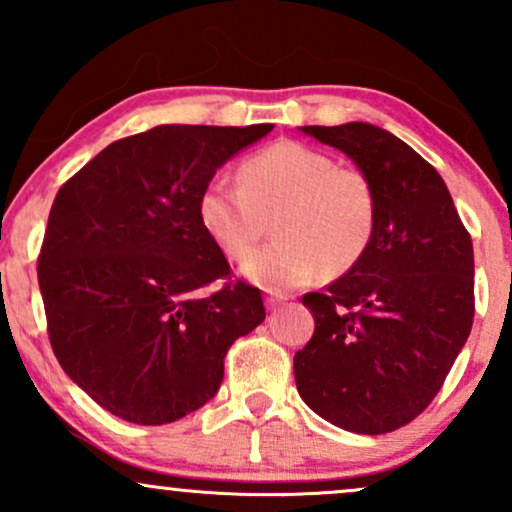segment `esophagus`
Masks as SVG:
<instances>
[{
    "label": "esophagus",
    "mask_w": 512,
    "mask_h": 512,
    "mask_svg": "<svg viewBox=\"0 0 512 512\" xmlns=\"http://www.w3.org/2000/svg\"><path fill=\"white\" fill-rule=\"evenodd\" d=\"M284 303H286V296H281V293H267V296H264V305H267L269 310H276Z\"/></svg>",
    "instance_id": "1"
}]
</instances>
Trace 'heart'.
<instances>
[{"label": "heart", "instance_id": "1", "mask_svg": "<svg viewBox=\"0 0 512 512\" xmlns=\"http://www.w3.org/2000/svg\"><path fill=\"white\" fill-rule=\"evenodd\" d=\"M214 180L199 197V221L231 260L243 262L273 219L277 238L245 262L269 289H296L320 272L344 274L366 255L378 202L368 175L301 142H276Z\"/></svg>", "mask_w": 512, "mask_h": 512}]
</instances>
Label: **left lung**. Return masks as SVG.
<instances>
[{"label":"left lung","instance_id":"8db88e82","mask_svg":"<svg viewBox=\"0 0 512 512\" xmlns=\"http://www.w3.org/2000/svg\"><path fill=\"white\" fill-rule=\"evenodd\" d=\"M368 175L378 202L366 255L305 293L313 339L293 356L303 402L363 436L397 431L448 378L474 320V250L438 170L368 122L303 127Z\"/></svg>","mask_w":512,"mask_h":512}]
</instances>
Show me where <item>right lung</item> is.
I'll return each mask as SVG.
<instances>
[{"label":"right lung","instance_id":"obj_1","mask_svg":"<svg viewBox=\"0 0 512 512\" xmlns=\"http://www.w3.org/2000/svg\"><path fill=\"white\" fill-rule=\"evenodd\" d=\"M274 125H161L117 139L57 192L38 257L52 351L129 424H173L209 402L223 358L264 320L199 221L214 173Z\"/></svg>","mask_w":512,"mask_h":512}]
</instances>
